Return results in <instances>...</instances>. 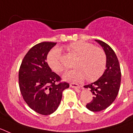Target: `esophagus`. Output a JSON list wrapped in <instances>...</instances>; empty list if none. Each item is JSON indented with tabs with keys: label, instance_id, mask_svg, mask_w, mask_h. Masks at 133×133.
Masks as SVG:
<instances>
[{
	"label": "esophagus",
	"instance_id": "1",
	"mask_svg": "<svg viewBox=\"0 0 133 133\" xmlns=\"http://www.w3.org/2000/svg\"><path fill=\"white\" fill-rule=\"evenodd\" d=\"M70 87L75 88V89H80V88H81V86H80L79 84H77V83H70Z\"/></svg>",
	"mask_w": 133,
	"mask_h": 133
}]
</instances>
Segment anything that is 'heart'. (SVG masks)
<instances>
[{
    "label": "heart",
    "instance_id": "1",
    "mask_svg": "<svg viewBox=\"0 0 133 133\" xmlns=\"http://www.w3.org/2000/svg\"><path fill=\"white\" fill-rule=\"evenodd\" d=\"M70 54L77 56L74 64L77 69L69 70L63 76L66 81H78L86 78L88 81H95L101 77L106 68L107 57L103 49L84 41H76L65 46ZM48 65L53 72L60 73L64 70L61 62V52L54 48L46 56Z\"/></svg>",
    "mask_w": 133,
    "mask_h": 133
}]
</instances>
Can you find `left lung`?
<instances>
[{
  "label": "left lung",
  "mask_w": 133,
  "mask_h": 133,
  "mask_svg": "<svg viewBox=\"0 0 133 133\" xmlns=\"http://www.w3.org/2000/svg\"><path fill=\"white\" fill-rule=\"evenodd\" d=\"M95 41L101 46L105 52L106 70L97 81L84 86V87L90 88L94 95L92 101L86 107L91 111L98 112L109 107L117 97L121 85V72L118 60L112 48L103 41Z\"/></svg>",
  "instance_id": "8db88e82"
}]
</instances>
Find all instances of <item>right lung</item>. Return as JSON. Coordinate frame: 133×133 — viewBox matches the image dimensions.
<instances>
[{"mask_svg":"<svg viewBox=\"0 0 133 133\" xmlns=\"http://www.w3.org/2000/svg\"><path fill=\"white\" fill-rule=\"evenodd\" d=\"M56 43L43 42L28 51L18 72L19 87L24 101L35 112L43 115L53 113L59 106L63 91L69 87L60 83L61 77L46 63L48 53Z\"/></svg>","mask_w":133,"mask_h":133,"instance_id":"right-lung-1","label":"right lung"}]
</instances>
